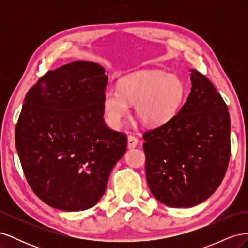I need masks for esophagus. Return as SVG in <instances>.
<instances>
[{
  "instance_id": "34e87169",
  "label": "esophagus",
  "mask_w": 248,
  "mask_h": 248,
  "mask_svg": "<svg viewBox=\"0 0 248 248\" xmlns=\"http://www.w3.org/2000/svg\"><path fill=\"white\" fill-rule=\"evenodd\" d=\"M138 142L139 139L136 136H133V134L128 136V140H127V146H128V148H136L138 146Z\"/></svg>"
}]
</instances>
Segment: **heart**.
<instances>
[{
  "instance_id": "1",
  "label": "heart",
  "mask_w": 248,
  "mask_h": 248,
  "mask_svg": "<svg viewBox=\"0 0 248 248\" xmlns=\"http://www.w3.org/2000/svg\"><path fill=\"white\" fill-rule=\"evenodd\" d=\"M185 86L176 76L159 70H142L120 80L119 88L103 94V109L108 122L118 126L128 111V101L142 123L158 126L174 117L184 100Z\"/></svg>"
}]
</instances>
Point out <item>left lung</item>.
<instances>
[{"label":"left lung","mask_w":248,"mask_h":248,"mask_svg":"<svg viewBox=\"0 0 248 248\" xmlns=\"http://www.w3.org/2000/svg\"><path fill=\"white\" fill-rule=\"evenodd\" d=\"M190 79L178 114L142 133L149 188L172 208L196 206L213 194L231 156L228 106L204 74L193 69Z\"/></svg>","instance_id":"left-lung-1"}]
</instances>
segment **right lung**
Segmentation results:
<instances>
[{"label":"right lung","instance_id":"add662e5","mask_svg":"<svg viewBox=\"0 0 248 248\" xmlns=\"http://www.w3.org/2000/svg\"><path fill=\"white\" fill-rule=\"evenodd\" d=\"M100 65L74 61L47 71L29 90L16 127L27 181L50 207L82 211L96 205L127 136L103 119L108 78Z\"/></svg>","mask_w":248,"mask_h":248}]
</instances>
